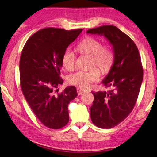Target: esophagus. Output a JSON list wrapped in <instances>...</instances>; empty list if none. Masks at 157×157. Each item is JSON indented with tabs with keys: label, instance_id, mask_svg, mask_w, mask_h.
Instances as JSON below:
<instances>
[{
	"label": "esophagus",
	"instance_id": "esophagus-1",
	"mask_svg": "<svg viewBox=\"0 0 157 157\" xmlns=\"http://www.w3.org/2000/svg\"><path fill=\"white\" fill-rule=\"evenodd\" d=\"M76 91H77V93H78V95H81L82 94L84 93V91L83 90H81L80 88H77Z\"/></svg>",
	"mask_w": 157,
	"mask_h": 157
}]
</instances>
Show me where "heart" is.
Wrapping results in <instances>:
<instances>
[{
  "instance_id": "heart-1",
  "label": "heart",
  "mask_w": 157,
  "mask_h": 157,
  "mask_svg": "<svg viewBox=\"0 0 157 157\" xmlns=\"http://www.w3.org/2000/svg\"><path fill=\"white\" fill-rule=\"evenodd\" d=\"M81 53L92 56L91 67L98 66L102 70L108 71L113 63L114 54L108 46H104L101 41L91 37H88L81 41L77 47ZM76 55L71 48L64 51L62 63L64 67L71 70L74 67ZM101 78V71L98 68L93 67L89 70H78L69 74L67 81L69 83L82 89H88L95 82Z\"/></svg>"
}]
</instances>
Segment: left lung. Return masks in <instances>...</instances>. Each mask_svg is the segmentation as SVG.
Returning a JSON list of instances; mask_svg holds the SVG:
<instances>
[{"mask_svg":"<svg viewBox=\"0 0 157 157\" xmlns=\"http://www.w3.org/2000/svg\"><path fill=\"white\" fill-rule=\"evenodd\" d=\"M87 33L104 36L113 50V64L102 81L113 90L92 92L94 101L90 108L93 124L110 129L129 115L136 102L143 79L140 54L133 40L114 25L92 28Z\"/></svg>","mask_w":157,"mask_h":157,"instance_id":"8db88e82","label":"left lung"}]
</instances>
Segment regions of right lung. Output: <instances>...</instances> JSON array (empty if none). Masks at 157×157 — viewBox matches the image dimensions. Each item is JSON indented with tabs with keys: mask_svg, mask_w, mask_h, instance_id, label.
<instances>
[{
	"mask_svg": "<svg viewBox=\"0 0 157 157\" xmlns=\"http://www.w3.org/2000/svg\"><path fill=\"white\" fill-rule=\"evenodd\" d=\"M82 30L44 28L28 40L22 50L19 70L23 94L40 121L50 129H60L69 122L68 104L77 96L76 89L68 86L58 94L54 89L63 83L60 74L64 51Z\"/></svg>",
	"mask_w": 157,
	"mask_h": 157,
	"instance_id": "1",
	"label": "right lung"
}]
</instances>
